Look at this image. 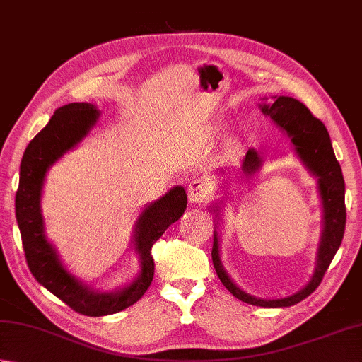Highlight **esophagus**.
<instances>
[{
	"mask_svg": "<svg viewBox=\"0 0 362 362\" xmlns=\"http://www.w3.org/2000/svg\"><path fill=\"white\" fill-rule=\"evenodd\" d=\"M190 203H203L211 197V186L206 180L197 178L189 182L187 187Z\"/></svg>",
	"mask_w": 362,
	"mask_h": 362,
	"instance_id": "1",
	"label": "esophagus"
}]
</instances>
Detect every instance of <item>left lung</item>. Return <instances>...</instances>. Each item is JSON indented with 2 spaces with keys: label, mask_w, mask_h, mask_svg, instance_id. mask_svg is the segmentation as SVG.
<instances>
[{
  "label": "left lung",
  "mask_w": 362,
  "mask_h": 362,
  "mask_svg": "<svg viewBox=\"0 0 362 362\" xmlns=\"http://www.w3.org/2000/svg\"><path fill=\"white\" fill-rule=\"evenodd\" d=\"M263 100L264 102L258 105L262 113L274 121L284 132H287L293 146H295L298 158L301 159L305 168L315 176L318 182V192L322 197L323 206V230L318 244L317 268L313 271L309 284L295 295L279 299H262L243 291L225 272L221 262L217 231H214L211 255H213V264L223 287L240 301L252 305H260V308H290V305L298 304L304 298H308L318 287L337 249L342 244L346 222L345 182L342 170H340L339 162L332 151L329 134L326 131L323 122L313 117L303 102L293 98L279 96L274 98L272 104H266V98H263ZM262 163L263 159L260 158V154L250 148L241 162V173L245 176L254 175L262 167ZM214 211L217 213L219 206H214Z\"/></svg>",
  "instance_id": "obj_1"
}]
</instances>
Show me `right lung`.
I'll return each instance as SVG.
<instances>
[{
  "label": "right lung",
  "instance_id": "1",
  "mask_svg": "<svg viewBox=\"0 0 362 362\" xmlns=\"http://www.w3.org/2000/svg\"><path fill=\"white\" fill-rule=\"evenodd\" d=\"M98 118V107L88 102H74L58 108L49 124L25 149L16 194V217L31 274L72 310L86 317L117 313L145 295L154 277L153 244L170 225L180 219L187 206L186 190L182 186H175L143 209L134 228V245L140 257V272L126 287L107 293L96 291L72 276L47 240L40 197L49 168L86 137Z\"/></svg>",
  "mask_w": 362,
  "mask_h": 362
}]
</instances>
